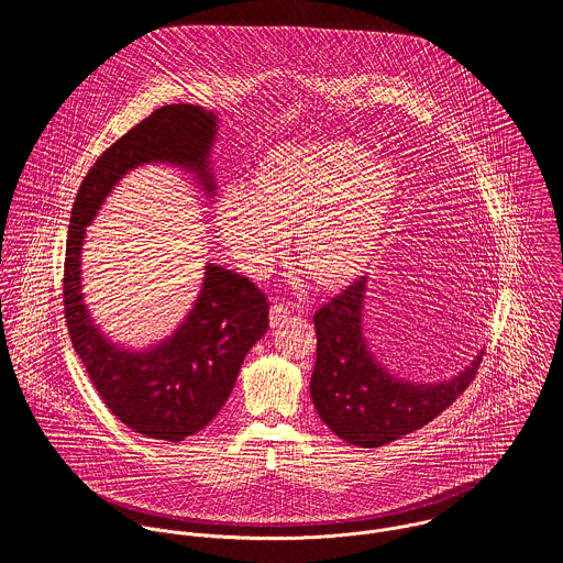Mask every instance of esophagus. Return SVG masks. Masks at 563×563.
Listing matches in <instances>:
<instances>
[{
    "mask_svg": "<svg viewBox=\"0 0 563 563\" xmlns=\"http://www.w3.org/2000/svg\"><path fill=\"white\" fill-rule=\"evenodd\" d=\"M288 314H290V308L286 306V303H279V301H275L273 306H271V327H279L282 322L288 319Z\"/></svg>",
    "mask_w": 563,
    "mask_h": 563,
    "instance_id": "obj_1",
    "label": "esophagus"
}]
</instances>
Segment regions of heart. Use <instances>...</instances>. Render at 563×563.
Segmentation results:
<instances>
[{
  "label": "heart",
  "instance_id": "1",
  "mask_svg": "<svg viewBox=\"0 0 563 563\" xmlns=\"http://www.w3.org/2000/svg\"><path fill=\"white\" fill-rule=\"evenodd\" d=\"M395 197V168L351 141L284 145L257 164L249 188L221 192L217 230L253 277L271 271L292 230L301 266L335 286L371 264Z\"/></svg>",
  "mask_w": 563,
  "mask_h": 563
}]
</instances>
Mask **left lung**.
<instances>
[{
  "instance_id": "obj_1",
  "label": "left lung",
  "mask_w": 563,
  "mask_h": 563,
  "mask_svg": "<svg viewBox=\"0 0 563 563\" xmlns=\"http://www.w3.org/2000/svg\"><path fill=\"white\" fill-rule=\"evenodd\" d=\"M366 290V277H360L314 314L317 366L310 393L322 422L338 438L375 449L442 413L471 386L483 353L449 382H401L377 364L362 335Z\"/></svg>"
}]
</instances>
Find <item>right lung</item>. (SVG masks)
<instances>
[{
	"instance_id": "obj_1",
	"label": "right lung",
	"mask_w": 563,
	"mask_h": 563,
	"mask_svg": "<svg viewBox=\"0 0 563 563\" xmlns=\"http://www.w3.org/2000/svg\"><path fill=\"white\" fill-rule=\"evenodd\" d=\"M217 114L192 103L154 110L110 145L81 179L65 253V319L76 353L101 401L130 429L179 442L201 431L230 399L242 360L268 329L266 295L246 277L208 264L195 308L147 351L110 342L81 301V244L114 184L132 168L166 162L197 173L214 192L208 168Z\"/></svg>"
}]
</instances>
